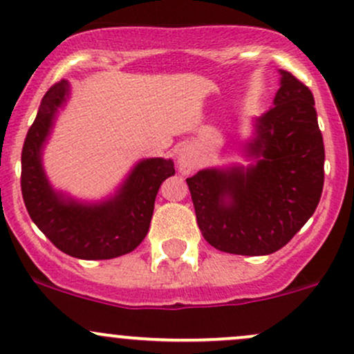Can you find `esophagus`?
I'll return each instance as SVG.
<instances>
[{
  "label": "esophagus",
  "mask_w": 354,
  "mask_h": 354,
  "mask_svg": "<svg viewBox=\"0 0 354 354\" xmlns=\"http://www.w3.org/2000/svg\"><path fill=\"white\" fill-rule=\"evenodd\" d=\"M178 168L181 174H189L198 168V156L189 146L181 147L178 153Z\"/></svg>",
  "instance_id": "obj_1"
}]
</instances>
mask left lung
Masks as SVG:
<instances>
[{"instance_id": "1", "label": "left lung", "mask_w": 354, "mask_h": 354, "mask_svg": "<svg viewBox=\"0 0 354 354\" xmlns=\"http://www.w3.org/2000/svg\"><path fill=\"white\" fill-rule=\"evenodd\" d=\"M274 106L254 119L243 146L250 165L207 168L188 178L205 240L235 255H269L304 227L324 185V145L313 92L279 70Z\"/></svg>"}]
</instances>
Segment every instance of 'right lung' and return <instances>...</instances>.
<instances>
[{
	"label": "right lung",
	"instance_id": "add662e5",
	"mask_svg": "<svg viewBox=\"0 0 354 354\" xmlns=\"http://www.w3.org/2000/svg\"><path fill=\"white\" fill-rule=\"evenodd\" d=\"M68 97L70 85L60 80L41 99L21 151L23 201L33 223L64 254L84 260L120 257L147 235L158 189L174 174V162L165 158L141 159L118 192L102 201H79L53 189L41 156L58 109Z\"/></svg>",
	"mask_w": 354,
	"mask_h": 354
}]
</instances>
